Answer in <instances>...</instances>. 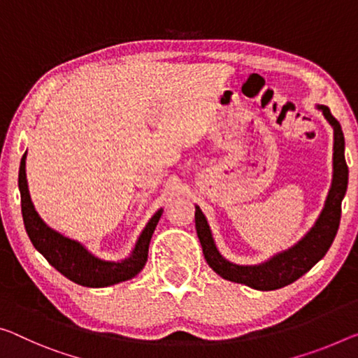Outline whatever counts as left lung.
Listing matches in <instances>:
<instances>
[{
  "label": "left lung",
  "mask_w": 358,
  "mask_h": 358,
  "mask_svg": "<svg viewBox=\"0 0 358 358\" xmlns=\"http://www.w3.org/2000/svg\"><path fill=\"white\" fill-rule=\"evenodd\" d=\"M317 108L333 127V180L325 207L317 218L315 224L301 241L261 264H234L218 252L206 215L196 206V231L201 241L203 257L210 268L223 279L243 283L255 290H277V288L290 285L304 275L312 266L325 257L328 248L331 247L339 228V220H341V202L348 191L349 169L344 157V134L341 124L333 117L328 106L317 105Z\"/></svg>",
  "instance_id": "1"
}]
</instances>
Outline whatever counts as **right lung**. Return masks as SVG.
<instances>
[{"mask_svg":"<svg viewBox=\"0 0 358 358\" xmlns=\"http://www.w3.org/2000/svg\"><path fill=\"white\" fill-rule=\"evenodd\" d=\"M27 152L22 156L19 169V189L22 201V217L27 234L30 237L33 247L49 261L50 266L64 274L66 279L83 287L100 288L115 285V283L132 279L143 269L148 259L150 242L155 232L157 221L164 210L159 208L152 215L148 224L141 231L137 243H135L130 257L122 261H105L87 252L81 243L68 239L60 232L44 223L33 206L30 191H28L27 173H25Z\"/></svg>","mask_w":358,"mask_h":358,"instance_id":"obj_1","label":"right lung"}]
</instances>
